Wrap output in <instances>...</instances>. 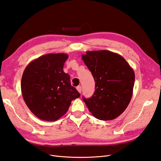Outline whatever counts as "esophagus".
Returning a JSON list of instances; mask_svg holds the SVG:
<instances>
[{"instance_id": "1", "label": "esophagus", "mask_w": 161, "mask_h": 161, "mask_svg": "<svg viewBox=\"0 0 161 161\" xmlns=\"http://www.w3.org/2000/svg\"><path fill=\"white\" fill-rule=\"evenodd\" d=\"M76 89H77V91H79V93H81V86H78L76 87Z\"/></svg>"}]
</instances>
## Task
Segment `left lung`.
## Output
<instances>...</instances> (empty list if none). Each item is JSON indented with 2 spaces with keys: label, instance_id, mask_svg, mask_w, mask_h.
<instances>
[{
  "label": "left lung",
  "instance_id": "1",
  "mask_svg": "<svg viewBox=\"0 0 161 161\" xmlns=\"http://www.w3.org/2000/svg\"><path fill=\"white\" fill-rule=\"evenodd\" d=\"M82 59L95 80V92L83 101L93 116L112 120L123 113L131 101L135 73L120 55L108 50L88 51Z\"/></svg>",
  "mask_w": 161,
  "mask_h": 161
}]
</instances>
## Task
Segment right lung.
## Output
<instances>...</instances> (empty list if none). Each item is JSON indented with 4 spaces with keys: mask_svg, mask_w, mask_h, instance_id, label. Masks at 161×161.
Returning <instances> with one entry per match:
<instances>
[{
    "mask_svg": "<svg viewBox=\"0 0 161 161\" xmlns=\"http://www.w3.org/2000/svg\"><path fill=\"white\" fill-rule=\"evenodd\" d=\"M67 53H48L30 62L21 80L24 102L37 118L54 121L65 115L80 93L63 71Z\"/></svg>",
    "mask_w": 161,
    "mask_h": 161,
    "instance_id": "1",
    "label": "right lung"
}]
</instances>
